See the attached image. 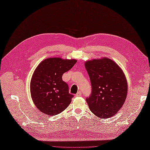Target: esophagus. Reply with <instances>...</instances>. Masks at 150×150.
Returning a JSON list of instances; mask_svg holds the SVG:
<instances>
[{"mask_svg":"<svg viewBox=\"0 0 150 150\" xmlns=\"http://www.w3.org/2000/svg\"><path fill=\"white\" fill-rule=\"evenodd\" d=\"M81 96V92H78L76 94V96Z\"/></svg>","mask_w":150,"mask_h":150,"instance_id":"1","label":"esophagus"}]
</instances>
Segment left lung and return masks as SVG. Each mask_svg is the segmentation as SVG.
I'll list each match as a JSON object with an SVG mask.
<instances>
[{
    "label": "left lung",
    "instance_id": "8db88e82",
    "mask_svg": "<svg viewBox=\"0 0 150 150\" xmlns=\"http://www.w3.org/2000/svg\"><path fill=\"white\" fill-rule=\"evenodd\" d=\"M92 91L86 101L90 111L102 118H109L122 108L127 98L125 74L114 61L104 57L85 63Z\"/></svg>",
    "mask_w": 150,
    "mask_h": 150
}]
</instances>
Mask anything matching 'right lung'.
<instances>
[{
    "mask_svg": "<svg viewBox=\"0 0 150 150\" xmlns=\"http://www.w3.org/2000/svg\"><path fill=\"white\" fill-rule=\"evenodd\" d=\"M76 62V59L48 58L36 67L30 81V94L40 111L54 116L70 104L74 96L69 93L68 85L62 80V75Z\"/></svg>",
    "mask_w": 150,
    "mask_h": 150,
    "instance_id": "1",
    "label": "right lung"
}]
</instances>
